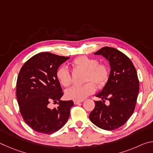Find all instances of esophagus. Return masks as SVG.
Masks as SVG:
<instances>
[{
    "instance_id": "esophagus-1",
    "label": "esophagus",
    "mask_w": 153,
    "mask_h": 153,
    "mask_svg": "<svg viewBox=\"0 0 153 153\" xmlns=\"http://www.w3.org/2000/svg\"><path fill=\"white\" fill-rule=\"evenodd\" d=\"M82 100H74V102L75 105H77V104H79V103L82 102Z\"/></svg>"
}]
</instances>
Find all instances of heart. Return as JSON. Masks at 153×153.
Wrapping results in <instances>:
<instances>
[{
	"label": "heart",
	"instance_id": "heart-1",
	"mask_svg": "<svg viewBox=\"0 0 153 153\" xmlns=\"http://www.w3.org/2000/svg\"><path fill=\"white\" fill-rule=\"evenodd\" d=\"M72 65L76 68L86 70L84 82L83 85H77L66 90L65 95L69 99L83 100L96 90L94 83L98 87L105 86L109 78V69L105 63H99L97 59L87 56H80L72 61ZM56 77L59 82L65 87H68L72 83L70 71L66 66L59 67L56 71Z\"/></svg>",
	"mask_w": 153,
	"mask_h": 153
}]
</instances>
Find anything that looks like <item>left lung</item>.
Masks as SVG:
<instances>
[{
	"instance_id": "1",
	"label": "left lung",
	"mask_w": 153,
	"mask_h": 153,
	"mask_svg": "<svg viewBox=\"0 0 153 153\" xmlns=\"http://www.w3.org/2000/svg\"><path fill=\"white\" fill-rule=\"evenodd\" d=\"M94 55L109 61L111 71L107 84L96 95L102 100L94 102L89 118L98 128L114 130L125 124L135 109L140 89L138 75L131 61L117 49L105 46ZM105 100L110 101L108 105L104 104Z\"/></svg>"
}]
</instances>
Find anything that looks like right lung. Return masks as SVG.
<instances>
[{
	"label": "right lung",
	"instance_id": "add662e5",
	"mask_svg": "<svg viewBox=\"0 0 153 153\" xmlns=\"http://www.w3.org/2000/svg\"><path fill=\"white\" fill-rule=\"evenodd\" d=\"M69 57L40 53L24 64L18 75L16 96L19 111L27 126L37 132L51 134L68 120L73 100H61L63 95L56 71ZM51 102L56 108H50Z\"/></svg>",
	"mask_w": 153,
	"mask_h": 153
}]
</instances>
